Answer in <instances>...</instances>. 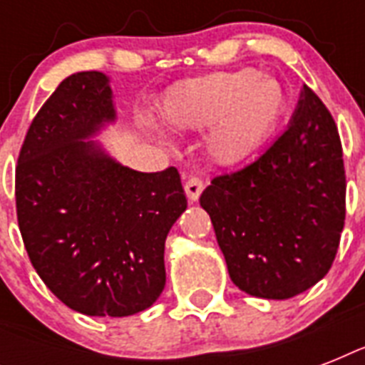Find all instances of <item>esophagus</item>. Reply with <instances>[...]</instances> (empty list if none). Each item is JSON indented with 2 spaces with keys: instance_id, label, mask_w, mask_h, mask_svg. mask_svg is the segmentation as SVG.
I'll use <instances>...</instances> for the list:
<instances>
[{
  "instance_id": "obj_1",
  "label": "esophagus",
  "mask_w": 365,
  "mask_h": 365,
  "mask_svg": "<svg viewBox=\"0 0 365 365\" xmlns=\"http://www.w3.org/2000/svg\"><path fill=\"white\" fill-rule=\"evenodd\" d=\"M202 189H205V182H202L199 176L191 174V176L185 180V195H187V199L191 200V202L199 200Z\"/></svg>"
}]
</instances>
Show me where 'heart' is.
<instances>
[{"label": "heart", "mask_w": 365, "mask_h": 365, "mask_svg": "<svg viewBox=\"0 0 365 365\" xmlns=\"http://www.w3.org/2000/svg\"><path fill=\"white\" fill-rule=\"evenodd\" d=\"M288 108L284 87L254 68L217 71L180 85L168 94L160 117L170 130H202L214 125L210 151L233 163L277 130Z\"/></svg>", "instance_id": "obj_1"}]
</instances>
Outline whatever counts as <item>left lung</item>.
I'll return each instance as SVG.
<instances>
[{
    "label": "left lung",
    "mask_w": 365,
    "mask_h": 365,
    "mask_svg": "<svg viewBox=\"0 0 365 365\" xmlns=\"http://www.w3.org/2000/svg\"><path fill=\"white\" fill-rule=\"evenodd\" d=\"M346 178L334 117L303 85L288 128L200 195L229 277L263 299H289L328 274L345 225Z\"/></svg>",
    "instance_id": "8db88e82"
}]
</instances>
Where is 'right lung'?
Returning a JSON list of instances; mask_svg holds the SVG:
<instances>
[{"instance_id": "obj_1", "label": "right lung", "mask_w": 365, "mask_h": 365, "mask_svg": "<svg viewBox=\"0 0 365 365\" xmlns=\"http://www.w3.org/2000/svg\"><path fill=\"white\" fill-rule=\"evenodd\" d=\"M113 119L104 73L66 77L34 117L14 172L31 265L64 305L87 317L153 305L166 282V235L187 208L174 166L136 172L85 142Z\"/></svg>"}]
</instances>
